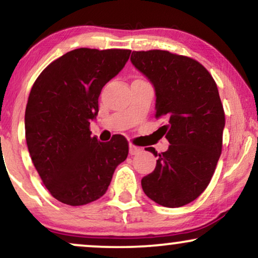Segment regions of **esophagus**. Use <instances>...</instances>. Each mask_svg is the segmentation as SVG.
<instances>
[{
    "mask_svg": "<svg viewBox=\"0 0 258 258\" xmlns=\"http://www.w3.org/2000/svg\"><path fill=\"white\" fill-rule=\"evenodd\" d=\"M128 148H130V155H137L139 151L142 150L139 147H136V145H132V144H130Z\"/></svg>",
    "mask_w": 258,
    "mask_h": 258,
    "instance_id": "obj_1",
    "label": "esophagus"
}]
</instances>
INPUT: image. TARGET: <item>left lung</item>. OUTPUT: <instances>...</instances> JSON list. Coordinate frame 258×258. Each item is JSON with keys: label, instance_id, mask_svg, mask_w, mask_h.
Returning <instances> with one entry per match:
<instances>
[{"label": "left lung", "instance_id": "obj_1", "mask_svg": "<svg viewBox=\"0 0 258 258\" xmlns=\"http://www.w3.org/2000/svg\"><path fill=\"white\" fill-rule=\"evenodd\" d=\"M131 62L153 84L156 117L168 150L142 179L144 194L160 206L191 203L209 185L221 155L225 113L218 86L200 62L164 50L133 51Z\"/></svg>", "mask_w": 258, "mask_h": 258}]
</instances>
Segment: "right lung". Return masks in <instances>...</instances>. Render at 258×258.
Here are the masks:
<instances>
[{
	"instance_id": "add662e5",
	"label": "right lung",
	"mask_w": 258,
	"mask_h": 258,
	"mask_svg": "<svg viewBox=\"0 0 258 258\" xmlns=\"http://www.w3.org/2000/svg\"><path fill=\"white\" fill-rule=\"evenodd\" d=\"M131 50L79 48L52 61L31 89L25 136L31 159L51 196L68 206L91 203L107 192L128 155L121 136L91 137L102 88L117 76Z\"/></svg>"
}]
</instances>
